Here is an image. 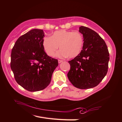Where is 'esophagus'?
Segmentation results:
<instances>
[{
  "label": "esophagus",
  "mask_w": 122,
  "mask_h": 122,
  "mask_svg": "<svg viewBox=\"0 0 122 122\" xmlns=\"http://www.w3.org/2000/svg\"><path fill=\"white\" fill-rule=\"evenodd\" d=\"M63 61V60H58V62H59V63H61V62H62Z\"/></svg>",
  "instance_id": "1"
}]
</instances>
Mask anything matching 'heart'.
<instances>
[{"label": "heart", "mask_w": 122, "mask_h": 122, "mask_svg": "<svg viewBox=\"0 0 122 122\" xmlns=\"http://www.w3.org/2000/svg\"><path fill=\"white\" fill-rule=\"evenodd\" d=\"M83 43V37L80 32L66 30L56 31L51 37H45L43 40L44 49L48 56H54L60 46L61 50L57 52V56L70 58L80 53Z\"/></svg>", "instance_id": "heart-1"}]
</instances>
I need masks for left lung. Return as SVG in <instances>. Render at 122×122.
Masks as SVG:
<instances>
[{"label": "left lung", "instance_id": "8db88e82", "mask_svg": "<svg viewBox=\"0 0 122 122\" xmlns=\"http://www.w3.org/2000/svg\"><path fill=\"white\" fill-rule=\"evenodd\" d=\"M83 34V49L77 56L68 61L70 69L69 80L75 87L88 89L96 87L107 74L109 54L104 40L91 29L79 27Z\"/></svg>", "mask_w": 122, "mask_h": 122}]
</instances>
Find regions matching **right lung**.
<instances>
[{
	"label": "right lung",
	"instance_id": "1",
	"mask_svg": "<svg viewBox=\"0 0 122 122\" xmlns=\"http://www.w3.org/2000/svg\"><path fill=\"white\" fill-rule=\"evenodd\" d=\"M43 30L35 29L20 37L11 52L10 68L16 82L30 92L49 85L58 61L44 51Z\"/></svg>",
	"mask_w": 122,
	"mask_h": 122
}]
</instances>
